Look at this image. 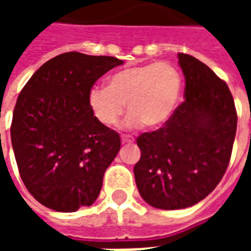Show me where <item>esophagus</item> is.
I'll return each instance as SVG.
<instances>
[{
	"mask_svg": "<svg viewBox=\"0 0 251 251\" xmlns=\"http://www.w3.org/2000/svg\"><path fill=\"white\" fill-rule=\"evenodd\" d=\"M121 141H122V144H127V142H133L134 141V138L130 136H122L121 137Z\"/></svg>",
	"mask_w": 251,
	"mask_h": 251,
	"instance_id": "obj_1",
	"label": "esophagus"
}]
</instances>
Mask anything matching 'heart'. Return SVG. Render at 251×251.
Segmentation results:
<instances>
[{"mask_svg": "<svg viewBox=\"0 0 251 251\" xmlns=\"http://www.w3.org/2000/svg\"><path fill=\"white\" fill-rule=\"evenodd\" d=\"M181 86V75L171 63L127 67L110 75L107 87L93 86L88 90V109L102 125L114 126L126 103L130 114L122 124L125 129H136L142 124L158 129L174 115Z\"/></svg>", "mask_w": 251, "mask_h": 251, "instance_id": "obj_1", "label": "heart"}]
</instances>
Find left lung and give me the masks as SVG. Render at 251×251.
<instances>
[{"instance_id":"1","label":"left lung","mask_w":251,"mask_h":251,"mask_svg":"<svg viewBox=\"0 0 251 251\" xmlns=\"http://www.w3.org/2000/svg\"><path fill=\"white\" fill-rule=\"evenodd\" d=\"M185 100L163 127L137 138L138 192L148 204L180 210L210 195L226 172L237 131L227 84L196 57L177 53Z\"/></svg>"}]
</instances>
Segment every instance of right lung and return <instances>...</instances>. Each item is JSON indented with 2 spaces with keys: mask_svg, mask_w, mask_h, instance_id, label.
<instances>
[{
  "mask_svg": "<svg viewBox=\"0 0 251 251\" xmlns=\"http://www.w3.org/2000/svg\"><path fill=\"white\" fill-rule=\"evenodd\" d=\"M121 64L117 57L62 53L44 63L17 98L10 137L20 176L51 210L74 212L98 198L121 138L94 118L87 93Z\"/></svg>",
  "mask_w": 251,
  "mask_h": 251,
  "instance_id": "obj_1",
  "label": "right lung"
}]
</instances>
